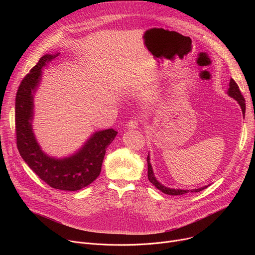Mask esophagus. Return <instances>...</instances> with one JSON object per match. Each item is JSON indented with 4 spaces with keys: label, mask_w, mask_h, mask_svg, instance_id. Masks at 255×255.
Wrapping results in <instances>:
<instances>
[{
    "label": "esophagus",
    "mask_w": 255,
    "mask_h": 255,
    "mask_svg": "<svg viewBox=\"0 0 255 255\" xmlns=\"http://www.w3.org/2000/svg\"><path fill=\"white\" fill-rule=\"evenodd\" d=\"M138 126H139V122L136 119H132L127 123L128 129H136V128H138Z\"/></svg>",
    "instance_id": "esophagus-1"
}]
</instances>
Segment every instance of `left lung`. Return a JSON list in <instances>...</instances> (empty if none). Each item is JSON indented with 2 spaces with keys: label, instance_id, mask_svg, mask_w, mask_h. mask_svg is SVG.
I'll return each instance as SVG.
<instances>
[{
  "label": "left lung",
  "instance_id": "obj_1",
  "mask_svg": "<svg viewBox=\"0 0 255 255\" xmlns=\"http://www.w3.org/2000/svg\"><path fill=\"white\" fill-rule=\"evenodd\" d=\"M228 96H230L231 98H233L234 100H236L238 102V104L240 105L241 107V110H242V113L243 115L245 114V99L244 97L242 96L240 90H239V87L238 85L234 82L233 79L230 80V83H229V89H228V92H227ZM147 165H148V179L151 184H153L155 186L156 189H158L159 191H161L162 193L166 194V195H171V196H180V195H184V194H187L189 192L191 193H198V192H201L203 190H205L206 188H208V186H205V187H202V188H199V189H195V190H179V189H169V188H166L164 187L163 185H161L159 181L155 178L154 176V173H153V169H152V166H151V163H150V157H149V154L147 156ZM210 186V185H209Z\"/></svg>",
  "mask_w": 255,
  "mask_h": 255
}]
</instances>
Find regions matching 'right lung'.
<instances>
[{"mask_svg": "<svg viewBox=\"0 0 255 255\" xmlns=\"http://www.w3.org/2000/svg\"><path fill=\"white\" fill-rule=\"evenodd\" d=\"M58 54H45L22 80L15 104L17 147L28 166L53 189L79 191L100 175L106 149L117 135L114 129L95 132L76 153L64 158L45 154L36 140L33 129V99L37 90L41 69Z\"/></svg>", "mask_w": 255, "mask_h": 255, "instance_id": "obj_1", "label": "right lung"}]
</instances>
